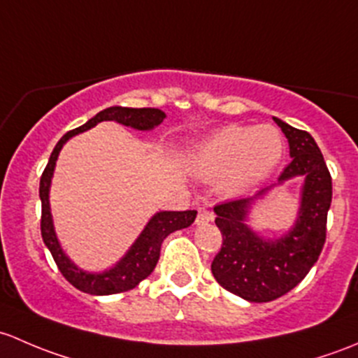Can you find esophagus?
<instances>
[{
	"instance_id": "obj_1",
	"label": "esophagus",
	"mask_w": 358,
	"mask_h": 358,
	"mask_svg": "<svg viewBox=\"0 0 358 358\" xmlns=\"http://www.w3.org/2000/svg\"><path fill=\"white\" fill-rule=\"evenodd\" d=\"M213 220V213L206 208H200L198 210V215H196V224L198 226H203V224H208Z\"/></svg>"
}]
</instances>
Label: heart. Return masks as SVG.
Here are the masks:
<instances>
[{"label": "heart", "instance_id": "obj_1", "mask_svg": "<svg viewBox=\"0 0 358 358\" xmlns=\"http://www.w3.org/2000/svg\"><path fill=\"white\" fill-rule=\"evenodd\" d=\"M285 155L281 132L272 125H226L189 146L187 171L201 179H219V191L239 196L272 174Z\"/></svg>", "mask_w": 358, "mask_h": 358}]
</instances>
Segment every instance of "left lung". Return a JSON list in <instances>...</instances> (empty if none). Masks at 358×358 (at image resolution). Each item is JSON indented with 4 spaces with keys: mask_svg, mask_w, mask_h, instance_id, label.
Returning <instances> with one entry per match:
<instances>
[{
    "mask_svg": "<svg viewBox=\"0 0 358 358\" xmlns=\"http://www.w3.org/2000/svg\"><path fill=\"white\" fill-rule=\"evenodd\" d=\"M289 143L293 160L279 176V182L303 176L298 219L289 233L264 239L246 226V215L257 196L213 206L215 224L222 233V248L212 262V274L224 289L248 301L264 303L291 291L308 274L326 243L327 210L333 182L322 153L307 131L275 119Z\"/></svg>",
    "mask_w": 358,
    "mask_h": 358,
    "instance_id": "left-lung-1",
    "label": "left lung"
}]
</instances>
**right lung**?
<instances>
[{"mask_svg":"<svg viewBox=\"0 0 358 358\" xmlns=\"http://www.w3.org/2000/svg\"><path fill=\"white\" fill-rule=\"evenodd\" d=\"M165 113L158 108H127V106H110V108L101 110L93 119L87 120L80 127L72 129L64 138L57 143L55 150L51 152L50 160H48L46 169L41 176L39 182V198H41V236L44 245L53 255L58 268L64 274L73 288L84 291L90 294H115L129 291L139 285L143 279L148 278L157 267V262L160 259V248L164 239L174 231L184 229L191 226L196 219V210H184V212H158L150 219L143 233L136 239L134 245L129 248L124 259L117 262L115 267L110 271L99 272V274H91V272L83 271L72 264L65 252L58 243L57 234H55L53 219H51L50 210V186L51 178H53L55 165H57L58 153L62 146L69 141L72 136L79 132L87 131L94 125L103 122V120H115V122L127 125V127L138 129V131H152L158 124L164 122Z\"/></svg>","mask_w":358,"mask_h":358,"instance_id":"add662e5","label":"right lung"}]
</instances>
